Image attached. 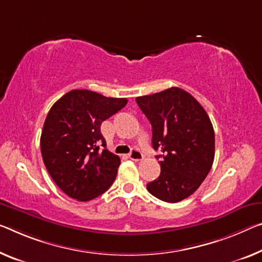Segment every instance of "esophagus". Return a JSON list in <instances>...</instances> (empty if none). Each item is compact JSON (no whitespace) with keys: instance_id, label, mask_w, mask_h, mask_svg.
Returning <instances> with one entry per match:
<instances>
[{"instance_id":"34e87169","label":"esophagus","mask_w":262,"mask_h":262,"mask_svg":"<svg viewBox=\"0 0 262 262\" xmlns=\"http://www.w3.org/2000/svg\"><path fill=\"white\" fill-rule=\"evenodd\" d=\"M128 158L131 160H135V162H139V160H142L144 158V156L138 148H132V151L128 154Z\"/></svg>"}]
</instances>
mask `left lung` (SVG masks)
<instances>
[{"label":"left lung","mask_w":262,"mask_h":262,"mask_svg":"<svg viewBox=\"0 0 262 262\" xmlns=\"http://www.w3.org/2000/svg\"><path fill=\"white\" fill-rule=\"evenodd\" d=\"M136 102L150 120L152 146L159 150L160 174L147 191L166 203L193 194L206 178L214 160V130L211 119L192 95L170 88Z\"/></svg>","instance_id":"obj_1"}]
</instances>
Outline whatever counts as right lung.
Masks as SVG:
<instances>
[{
	"mask_svg": "<svg viewBox=\"0 0 262 262\" xmlns=\"http://www.w3.org/2000/svg\"><path fill=\"white\" fill-rule=\"evenodd\" d=\"M126 103V98L71 90L48 112L41 135L42 158L52 180L70 198L92 200L114 183L120 159L106 150L100 124Z\"/></svg>",
	"mask_w": 262,
	"mask_h": 262,
	"instance_id": "add662e5",
	"label": "right lung"
}]
</instances>
